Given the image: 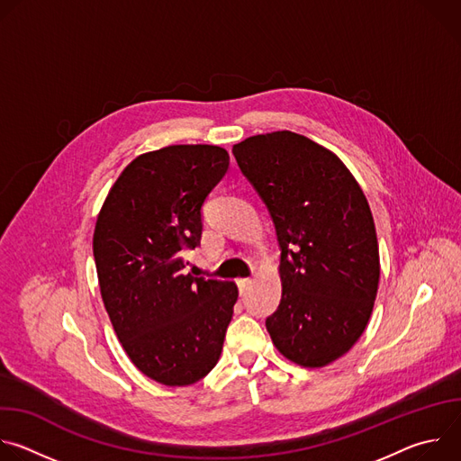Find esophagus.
Here are the masks:
<instances>
[{
  "instance_id": "esophagus-1",
  "label": "esophagus",
  "mask_w": 461,
  "mask_h": 461,
  "mask_svg": "<svg viewBox=\"0 0 461 461\" xmlns=\"http://www.w3.org/2000/svg\"><path fill=\"white\" fill-rule=\"evenodd\" d=\"M237 285H239V290H240V294H244V292L249 288V285H251V277H244V279H239V281H237Z\"/></svg>"
}]
</instances>
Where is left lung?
I'll return each instance as SVG.
<instances>
[{
    "label": "left lung",
    "instance_id": "obj_1",
    "mask_svg": "<svg viewBox=\"0 0 461 461\" xmlns=\"http://www.w3.org/2000/svg\"><path fill=\"white\" fill-rule=\"evenodd\" d=\"M235 160L267 204L281 248L279 308L267 319L276 348L321 368L365 332L379 285V248L366 196L330 149L292 133L255 135Z\"/></svg>",
    "mask_w": 461,
    "mask_h": 461
}]
</instances>
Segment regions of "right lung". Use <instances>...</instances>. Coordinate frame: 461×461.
I'll use <instances>...</instances> for the list:
<instances>
[{"label": "right lung", "mask_w": 461, "mask_h": 461, "mask_svg": "<svg viewBox=\"0 0 461 461\" xmlns=\"http://www.w3.org/2000/svg\"><path fill=\"white\" fill-rule=\"evenodd\" d=\"M230 166L219 146H167L131 162L98 213L93 253L104 306L133 365L167 386L217 365L239 290L185 274L203 204Z\"/></svg>", "instance_id": "right-lung-1"}]
</instances>
